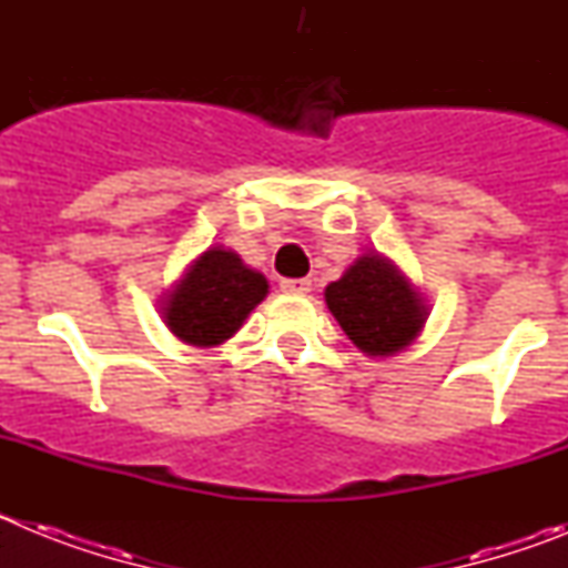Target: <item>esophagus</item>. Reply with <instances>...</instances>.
I'll return each mask as SVG.
<instances>
[{"mask_svg": "<svg viewBox=\"0 0 568 568\" xmlns=\"http://www.w3.org/2000/svg\"><path fill=\"white\" fill-rule=\"evenodd\" d=\"M281 290H284V293H290V295H304V293H310V290H313V281H310V278H284V281H281Z\"/></svg>", "mask_w": 568, "mask_h": 568, "instance_id": "34e87169", "label": "esophagus"}]
</instances>
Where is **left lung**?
<instances>
[{
  "mask_svg": "<svg viewBox=\"0 0 568 568\" xmlns=\"http://www.w3.org/2000/svg\"><path fill=\"white\" fill-rule=\"evenodd\" d=\"M327 307L366 355H393L420 333L424 301L378 253H366L327 287Z\"/></svg>",
  "mask_w": 568,
  "mask_h": 568,
  "instance_id": "8db88e82",
  "label": "left lung"
}]
</instances>
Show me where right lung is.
<instances>
[{
  "instance_id": "obj_1",
  "label": "right lung",
  "mask_w": 568,
  "mask_h": 568,
  "mask_svg": "<svg viewBox=\"0 0 568 568\" xmlns=\"http://www.w3.org/2000/svg\"><path fill=\"white\" fill-rule=\"evenodd\" d=\"M267 295V278L244 267L230 250L213 247L195 261L182 284L168 295V327L187 344L215 346L244 324Z\"/></svg>"
}]
</instances>
